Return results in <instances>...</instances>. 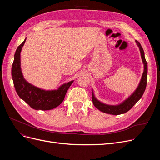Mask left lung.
Instances as JSON below:
<instances>
[{"instance_id":"left-lung-1","label":"left lung","mask_w":160,"mask_h":160,"mask_svg":"<svg viewBox=\"0 0 160 160\" xmlns=\"http://www.w3.org/2000/svg\"><path fill=\"white\" fill-rule=\"evenodd\" d=\"M135 42H136L138 47H139L140 53H141L142 62L143 63L144 70L141 80H140L138 88L132 95L129 96L126 99H125L123 102L118 105H115L106 104L99 101L95 98V96L93 93V90L92 89V101H93V103L96 108H98L99 111H102L103 113L111 115H119L128 112V111L130 109H132L133 106L141 99L145 90H146L147 85L148 63L146 60V58H145L144 51L141 44H140L138 41H135Z\"/></svg>"}]
</instances>
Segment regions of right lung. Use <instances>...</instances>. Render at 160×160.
Returning <instances> with one entry per match:
<instances>
[{"instance_id":"obj_1","label":"right lung","mask_w":160,"mask_h":160,"mask_svg":"<svg viewBox=\"0 0 160 160\" xmlns=\"http://www.w3.org/2000/svg\"><path fill=\"white\" fill-rule=\"evenodd\" d=\"M27 38L18 47L14 56L11 75L14 86L20 98L36 110H51L64 100L69 87L74 81L62 84L57 89L45 90L31 84L24 78L21 67V52Z\"/></svg>"}]
</instances>
